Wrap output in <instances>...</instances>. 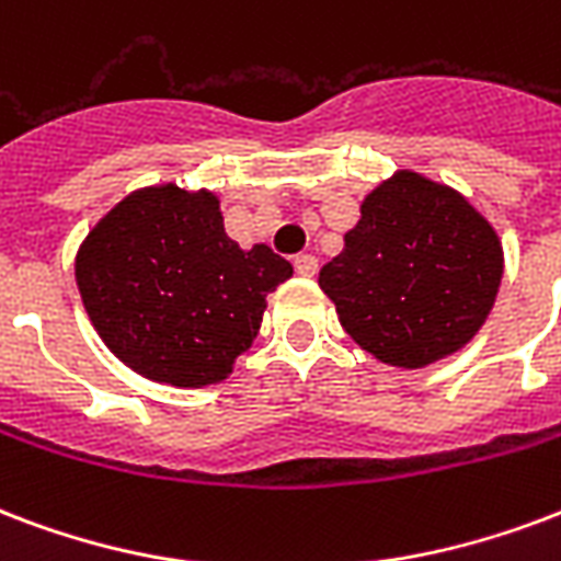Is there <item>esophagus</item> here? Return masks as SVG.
<instances>
[{"label": "esophagus", "mask_w": 561, "mask_h": 561, "mask_svg": "<svg viewBox=\"0 0 561 561\" xmlns=\"http://www.w3.org/2000/svg\"><path fill=\"white\" fill-rule=\"evenodd\" d=\"M294 271H297L299 276H314V273H318V259L309 255V252H302V255L294 259Z\"/></svg>", "instance_id": "1"}]
</instances>
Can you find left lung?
Instances as JSON below:
<instances>
[{
  "label": "left lung",
  "instance_id": "obj_1",
  "mask_svg": "<svg viewBox=\"0 0 561 561\" xmlns=\"http://www.w3.org/2000/svg\"><path fill=\"white\" fill-rule=\"evenodd\" d=\"M500 276L489 220L453 187L400 170L367 194L318 282L358 347L385 365L423 367L480 332Z\"/></svg>",
  "mask_w": 561,
  "mask_h": 561
}]
</instances>
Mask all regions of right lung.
Listing matches in <instances>:
<instances>
[{"label":"right lung","instance_id":"add662e5","mask_svg":"<svg viewBox=\"0 0 561 561\" xmlns=\"http://www.w3.org/2000/svg\"><path fill=\"white\" fill-rule=\"evenodd\" d=\"M282 255L226 234L208 191L144 187L102 217L76 255V285L105 347L176 388L220 382L259 335L264 297L290 279Z\"/></svg>","mask_w":561,"mask_h":561}]
</instances>
